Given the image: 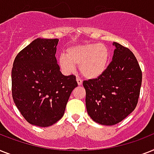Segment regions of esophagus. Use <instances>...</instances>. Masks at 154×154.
Returning a JSON list of instances; mask_svg holds the SVG:
<instances>
[{
	"instance_id": "1",
	"label": "esophagus",
	"mask_w": 154,
	"mask_h": 154,
	"mask_svg": "<svg viewBox=\"0 0 154 154\" xmlns=\"http://www.w3.org/2000/svg\"><path fill=\"white\" fill-rule=\"evenodd\" d=\"M77 84H78V85H82V80L80 78V77H77Z\"/></svg>"
}]
</instances>
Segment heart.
Segmentation results:
<instances>
[{
    "mask_svg": "<svg viewBox=\"0 0 154 154\" xmlns=\"http://www.w3.org/2000/svg\"><path fill=\"white\" fill-rule=\"evenodd\" d=\"M110 52L105 45L88 43L69 48L66 54H62L59 64L66 73H73L75 66H79L80 71L88 79L97 78L107 69Z\"/></svg>",
    "mask_w": 154,
    "mask_h": 154,
    "instance_id": "obj_1",
    "label": "heart"
}]
</instances>
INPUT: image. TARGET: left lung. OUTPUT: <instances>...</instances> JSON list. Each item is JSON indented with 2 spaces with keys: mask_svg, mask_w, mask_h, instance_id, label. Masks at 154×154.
<instances>
[{
  "mask_svg": "<svg viewBox=\"0 0 154 154\" xmlns=\"http://www.w3.org/2000/svg\"><path fill=\"white\" fill-rule=\"evenodd\" d=\"M112 61L103 74L83 81L87 112L92 119L106 126L116 125L138 104L142 73L134 54L118 42Z\"/></svg>",
  "mask_w": 154,
  "mask_h": 154,
  "instance_id": "obj_1",
  "label": "left lung"
}]
</instances>
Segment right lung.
Instances as JSON below:
<instances>
[{
    "mask_svg": "<svg viewBox=\"0 0 154 154\" xmlns=\"http://www.w3.org/2000/svg\"><path fill=\"white\" fill-rule=\"evenodd\" d=\"M57 38H36L16 55L12 69V94L27 122L38 127L54 124L64 115L74 75L64 76L55 57Z\"/></svg>",
    "mask_w": 154,
    "mask_h": 154,
    "instance_id": "obj_1",
    "label": "right lung"
}]
</instances>
